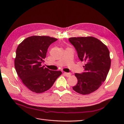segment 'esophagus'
<instances>
[{
	"label": "esophagus",
	"mask_w": 124,
	"mask_h": 124,
	"mask_svg": "<svg viewBox=\"0 0 124 124\" xmlns=\"http://www.w3.org/2000/svg\"><path fill=\"white\" fill-rule=\"evenodd\" d=\"M63 74L65 75V76H66L67 77H69L70 76H71V73H67V72H64L63 73Z\"/></svg>",
	"instance_id": "1"
}]
</instances>
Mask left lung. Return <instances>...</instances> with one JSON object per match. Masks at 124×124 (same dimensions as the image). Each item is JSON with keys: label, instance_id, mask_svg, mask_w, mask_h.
Returning a JSON list of instances; mask_svg holds the SVG:
<instances>
[{"label": "left lung", "instance_id": "1", "mask_svg": "<svg viewBox=\"0 0 124 124\" xmlns=\"http://www.w3.org/2000/svg\"><path fill=\"white\" fill-rule=\"evenodd\" d=\"M69 40L80 61L85 62L84 72L75 73L78 83L72 88L80 94H89L106 79L111 66L110 52L106 45L93 37H72Z\"/></svg>", "mask_w": 124, "mask_h": 124}]
</instances>
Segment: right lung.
<instances>
[{
	"label": "right lung",
	"mask_w": 124,
	"mask_h": 124,
	"mask_svg": "<svg viewBox=\"0 0 124 124\" xmlns=\"http://www.w3.org/2000/svg\"><path fill=\"white\" fill-rule=\"evenodd\" d=\"M57 40L49 36H33L24 39L17 47L15 68L22 82L33 92L47 91L62 73L41 65L50 44Z\"/></svg>",
	"instance_id": "obj_1"
}]
</instances>
